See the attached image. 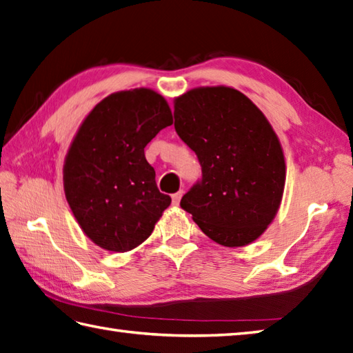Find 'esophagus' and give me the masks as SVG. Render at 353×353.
I'll list each match as a JSON object with an SVG mask.
<instances>
[{
  "label": "esophagus",
  "instance_id": "1",
  "mask_svg": "<svg viewBox=\"0 0 353 353\" xmlns=\"http://www.w3.org/2000/svg\"><path fill=\"white\" fill-rule=\"evenodd\" d=\"M182 196H183V191H179V192H176V194H172V196H171V199H172V205L177 206V205H179V202H181Z\"/></svg>",
  "mask_w": 353,
  "mask_h": 353
}]
</instances>
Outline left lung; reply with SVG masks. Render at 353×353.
Here are the masks:
<instances>
[{
	"label": "left lung",
	"instance_id": "1",
	"mask_svg": "<svg viewBox=\"0 0 353 353\" xmlns=\"http://www.w3.org/2000/svg\"><path fill=\"white\" fill-rule=\"evenodd\" d=\"M174 128L202 165L182 210L219 245L252 243L277 216L286 182L285 154L266 116L236 88L197 87L174 99Z\"/></svg>",
	"mask_w": 353,
	"mask_h": 353
}]
</instances>
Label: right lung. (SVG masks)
Returning <instances> with one entry per match:
<instances>
[{"label":"right lung","mask_w":353,"mask_h":353,"mask_svg":"<svg viewBox=\"0 0 353 353\" xmlns=\"http://www.w3.org/2000/svg\"><path fill=\"white\" fill-rule=\"evenodd\" d=\"M171 123L163 96L142 87L108 94L76 131L62 170L64 192L82 232L102 250H134L170 206L143 148Z\"/></svg>","instance_id":"obj_1"}]
</instances>
